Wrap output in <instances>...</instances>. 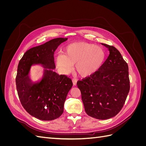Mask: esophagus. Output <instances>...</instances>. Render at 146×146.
Segmentation results:
<instances>
[{
	"label": "esophagus",
	"mask_w": 146,
	"mask_h": 146,
	"mask_svg": "<svg viewBox=\"0 0 146 146\" xmlns=\"http://www.w3.org/2000/svg\"><path fill=\"white\" fill-rule=\"evenodd\" d=\"M77 80L76 78H74L72 79V83H73V85L74 86H76L77 85Z\"/></svg>",
	"instance_id": "1"
}]
</instances>
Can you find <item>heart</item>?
I'll return each mask as SVG.
<instances>
[{
    "label": "heart",
    "instance_id": "b5f03b06",
    "mask_svg": "<svg viewBox=\"0 0 146 146\" xmlns=\"http://www.w3.org/2000/svg\"><path fill=\"white\" fill-rule=\"evenodd\" d=\"M105 58V53L101 47L84 42H74L66 48L65 54L57 56L56 64L65 74L71 71L76 64V72L86 77L100 68Z\"/></svg>",
    "mask_w": 146,
    "mask_h": 146
}]
</instances>
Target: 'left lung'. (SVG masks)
Returning a JSON list of instances; mask_svg holds the SVG:
<instances>
[{
	"mask_svg": "<svg viewBox=\"0 0 146 146\" xmlns=\"http://www.w3.org/2000/svg\"><path fill=\"white\" fill-rule=\"evenodd\" d=\"M110 54L98 70L78 80L85 110L98 119L115 116L122 108L130 91L129 66L114 46L102 44Z\"/></svg>",
	"mask_w": 146,
	"mask_h": 146,
	"instance_id": "left-lung-1",
	"label": "left lung"
}]
</instances>
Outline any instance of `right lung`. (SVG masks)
Here are the masks:
<instances>
[{"label": "right lung", "mask_w": 146, "mask_h": 146, "mask_svg": "<svg viewBox=\"0 0 146 146\" xmlns=\"http://www.w3.org/2000/svg\"><path fill=\"white\" fill-rule=\"evenodd\" d=\"M67 39L55 38L30 48L17 66L16 84L21 103L26 111L40 120H54L63 114L65 100L73 85L70 78L53 70L54 52ZM35 64L45 68L42 80L36 83L32 82L28 76L31 66Z\"/></svg>", "instance_id": "obj_1"}]
</instances>
